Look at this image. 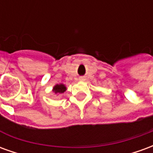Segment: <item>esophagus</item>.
Instances as JSON below:
<instances>
[{
  "mask_svg": "<svg viewBox=\"0 0 153 153\" xmlns=\"http://www.w3.org/2000/svg\"><path fill=\"white\" fill-rule=\"evenodd\" d=\"M79 80H80V81H84V80H85V79H84L83 77H80Z\"/></svg>",
  "mask_w": 153,
  "mask_h": 153,
  "instance_id": "esophagus-1",
  "label": "esophagus"
}]
</instances>
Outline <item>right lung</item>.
I'll return each mask as SVG.
<instances>
[{"label":"right lung","mask_w":153,"mask_h":153,"mask_svg":"<svg viewBox=\"0 0 153 153\" xmlns=\"http://www.w3.org/2000/svg\"><path fill=\"white\" fill-rule=\"evenodd\" d=\"M67 88L66 86L63 84V83H59V84H56L52 88V92L55 94H61L64 93L66 91Z\"/></svg>","instance_id":"obj_1"}]
</instances>
